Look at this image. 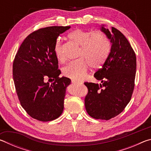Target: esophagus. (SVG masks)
<instances>
[{"label":"esophagus","mask_w":151,"mask_h":151,"mask_svg":"<svg viewBox=\"0 0 151 151\" xmlns=\"http://www.w3.org/2000/svg\"><path fill=\"white\" fill-rule=\"evenodd\" d=\"M71 82H72L73 84H79V83H80L78 81H74V80H72V81H71Z\"/></svg>","instance_id":"34e87169"}]
</instances>
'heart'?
<instances>
[{
    "label": "heart",
    "mask_w": 151,
    "mask_h": 151,
    "mask_svg": "<svg viewBox=\"0 0 151 151\" xmlns=\"http://www.w3.org/2000/svg\"><path fill=\"white\" fill-rule=\"evenodd\" d=\"M71 41L80 47L77 58L63 68V75L74 81H81L87 75L89 66L93 69L99 68L108 57L111 45L106 36L100 30L91 31L77 29L68 35ZM55 53L58 61L63 63L65 57L62 44L58 40L55 45Z\"/></svg>",
    "instance_id": "heart-1"
}]
</instances>
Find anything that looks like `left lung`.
I'll list each match as a JSON object with an SVG mask.
<instances>
[{
	"mask_svg": "<svg viewBox=\"0 0 151 151\" xmlns=\"http://www.w3.org/2000/svg\"><path fill=\"white\" fill-rule=\"evenodd\" d=\"M111 42L108 57L94 75L100 85L85 83L88 93L85 99L86 111L95 119L108 120L123 111L131 101L134 88L137 59L134 51L122 33L114 27H101Z\"/></svg>",
	"mask_w": 151,
	"mask_h": 151,
	"instance_id": "obj_1",
	"label": "left lung"
}]
</instances>
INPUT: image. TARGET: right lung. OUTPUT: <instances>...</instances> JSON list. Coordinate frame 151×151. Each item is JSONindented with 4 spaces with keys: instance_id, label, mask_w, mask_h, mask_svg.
Listing matches in <instances>:
<instances>
[{
    "instance_id": "right-lung-1",
    "label": "right lung",
    "mask_w": 151,
    "mask_h": 151,
    "mask_svg": "<svg viewBox=\"0 0 151 151\" xmlns=\"http://www.w3.org/2000/svg\"><path fill=\"white\" fill-rule=\"evenodd\" d=\"M70 28L55 26L35 30L24 40L15 56L12 75L18 98L27 114L38 121H53L63 113L70 80L59 76L55 45L59 35ZM46 79L53 82L46 83Z\"/></svg>"
}]
</instances>
